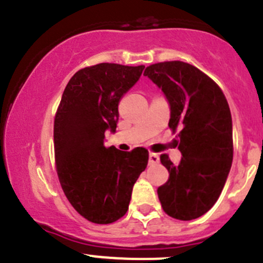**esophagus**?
I'll list each match as a JSON object with an SVG mask.
<instances>
[{"instance_id": "1", "label": "esophagus", "mask_w": 263, "mask_h": 263, "mask_svg": "<svg viewBox=\"0 0 263 263\" xmlns=\"http://www.w3.org/2000/svg\"><path fill=\"white\" fill-rule=\"evenodd\" d=\"M160 162V156L157 153H149V165H156Z\"/></svg>"}]
</instances>
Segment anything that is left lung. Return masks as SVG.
<instances>
[{
    "mask_svg": "<svg viewBox=\"0 0 263 263\" xmlns=\"http://www.w3.org/2000/svg\"><path fill=\"white\" fill-rule=\"evenodd\" d=\"M170 105L168 126L179 132V165L167 155L161 163L168 180L157 189L163 211L174 219H198L216 203L233 162V121L219 85L183 61H165L144 70Z\"/></svg>",
    "mask_w": 263,
    "mask_h": 263,
    "instance_id": "obj_1",
    "label": "left lung"
}]
</instances>
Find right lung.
I'll return each mask as SVG.
<instances>
[{
    "mask_svg": "<svg viewBox=\"0 0 263 263\" xmlns=\"http://www.w3.org/2000/svg\"><path fill=\"white\" fill-rule=\"evenodd\" d=\"M143 69L108 62L84 67L62 93L53 125L57 175L71 206L90 222L121 219L133 186L147 167L145 148L123 152L105 147V132L116 130L119 102Z\"/></svg>",
    "mask_w": 263,
    "mask_h": 263,
    "instance_id": "right-lung-1",
    "label": "right lung"
}]
</instances>
